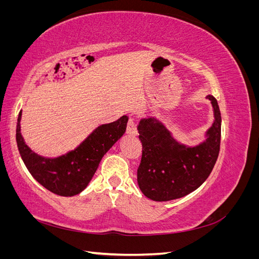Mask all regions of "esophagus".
I'll return each mask as SVG.
<instances>
[{"label":"esophagus","instance_id":"34e87169","mask_svg":"<svg viewBox=\"0 0 259 259\" xmlns=\"http://www.w3.org/2000/svg\"><path fill=\"white\" fill-rule=\"evenodd\" d=\"M126 133L130 135H133V136L137 135V133H138L136 123H135V121H134V119H133V117H130L128 123H127V127H126Z\"/></svg>","mask_w":259,"mask_h":259}]
</instances>
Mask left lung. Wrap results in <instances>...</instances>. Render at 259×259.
Here are the masks:
<instances>
[{
  "label": "left lung",
  "instance_id": "8db88e82",
  "mask_svg": "<svg viewBox=\"0 0 259 259\" xmlns=\"http://www.w3.org/2000/svg\"><path fill=\"white\" fill-rule=\"evenodd\" d=\"M215 121L204 143L197 147L178 144L156 119H143L138 125L142 161L137 182L147 198L164 202L183 198L205 182L217 161L221 148L222 116L214 96L208 95Z\"/></svg>",
  "mask_w": 259,
  "mask_h": 259
}]
</instances>
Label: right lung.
<instances>
[{"label":"right lung","instance_id":"add662e5","mask_svg":"<svg viewBox=\"0 0 259 259\" xmlns=\"http://www.w3.org/2000/svg\"><path fill=\"white\" fill-rule=\"evenodd\" d=\"M21 111L16 128V140L21 159L30 174L51 192L61 197H72L82 192L98 168L106 152L126 131L128 117L98 126L74 150L59 158L48 159L37 155L23 142L20 133Z\"/></svg>","mask_w":259,"mask_h":259}]
</instances>
